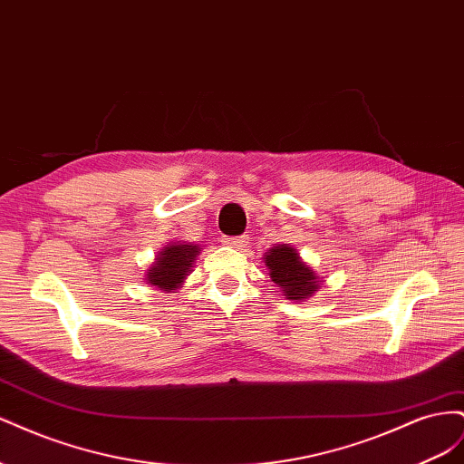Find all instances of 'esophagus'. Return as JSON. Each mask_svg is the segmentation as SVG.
<instances>
[{
	"label": "esophagus",
	"instance_id": "34e87169",
	"mask_svg": "<svg viewBox=\"0 0 464 464\" xmlns=\"http://www.w3.org/2000/svg\"><path fill=\"white\" fill-rule=\"evenodd\" d=\"M222 242L227 244V246H230V247H244V246H247V236L244 234V236H234V237H222Z\"/></svg>",
	"mask_w": 464,
	"mask_h": 464
}]
</instances>
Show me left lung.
<instances>
[{
	"instance_id": "1",
	"label": "left lung",
	"mask_w": 464,
	"mask_h": 464,
	"mask_svg": "<svg viewBox=\"0 0 464 464\" xmlns=\"http://www.w3.org/2000/svg\"><path fill=\"white\" fill-rule=\"evenodd\" d=\"M265 265L269 269L271 280L283 288L288 300H305L319 288L321 280L314 273L312 266H307L298 251L288 244H278L265 254Z\"/></svg>"
}]
</instances>
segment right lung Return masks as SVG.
<instances>
[{
	"instance_id": "obj_1",
	"label": "right lung",
	"mask_w": 464,
	"mask_h": 464,
	"mask_svg": "<svg viewBox=\"0 0 464 464\" xmlns=\"http://www.w3.org/2000/svg\"><path fill=\"white\" fill-rule=\"evenodd\" d=\"M199 254L201 247L195 244H168L159 254L157 261L150 265V269L147 273V283L164 292L176 290L186 280L195 257Z\"/></svg>"
}]
</instances>
